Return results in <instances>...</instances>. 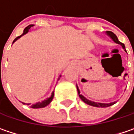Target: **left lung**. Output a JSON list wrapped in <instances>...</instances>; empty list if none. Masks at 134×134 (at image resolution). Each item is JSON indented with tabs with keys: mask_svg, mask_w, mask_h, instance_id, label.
I'll use <instances>...</instances> for the list:
<instances>
[{
	"mask_svg": "<svg viewBox=\"0 0 134 134\" xmlns=\"http://www.w3.org/2000/svg\"><path fill=\"white\" fill-rule=\"evenodd\" d=\"M106 34H107V35H108L110 38L114 40V42H115L116 43H118L120 45H121L122 47H123V49H125L124 44L120 42L119 40H118V37H117V36L114 34L113 32H111V31H107ZM125 51H126V50H125ZM77 90H78V94H79V98H81V100H83L85 104H88V105H91V106L98 107V108H107V107H109V106H111V105L114 104L117 102V101H114V102H111V103H108V104H107V103H98V102H94V101L88 100L86 98H85L82 94H80V91H79L78 86H77Z\"/></svg>",
	"mask_w": 134,
	"mask_h": 134,
	"instance_id": "obj_1",
	"label": "left lung"
}]
</instances>
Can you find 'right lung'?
Listing matches in <instances>:
<instances>
[{"label": "right lung", "instance_id": "add662e5", "mask_svg": "<svg viewBox=\"0 0 134 134\" xmlns=\"http://www.w3.org/2000/svg\"><path fill=\"white\" fill-rule=\"evenodd\" d=\"M34 25H29L28 26H26L25 29H24V33L22 35H20V36H17L16 39H15L14 40V42L13 43H14L15 41H16L19 38H20L22 36H24V34H27L28 32H29V30L30 29V27H32ZM59 77H61V75L59 76ZM53 97H54V91H53V93H52V94H51V96L49 98H46V100H43V101H41V102H37V103H36V104H31V106H30V108H44V107H46V106H47L49 104H50V102L53 100ZM23 103V102H22ZM24 104H26L25 103H23ZM27 105H30V104H26Z\"/></svg>", "mask_w": 134, "mask_h": 134}]
</instances>
